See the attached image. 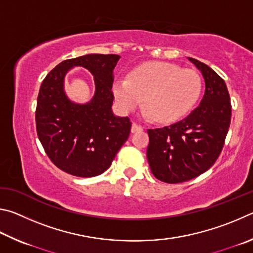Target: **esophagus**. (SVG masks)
Instances as JSON below:
<instances>
[{
	"label": "esophagus",
	"instance_id": "obj_1",
	"mask_svg": "<svg viewBox=\"0 0 253 253\" xmlns=\"http://www.w3.org/2000/svg\"><path fill=\"white\" fill-rule=\"evenodd\" d=\"M142 130H143L142 126H138V124H136V123H132V126H131V132H132V133H136V132L142 131Z\"/></svg>",
	"mask_w": 253,
	"mask_h": 253
}]
</instances>
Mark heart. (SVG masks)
Here are the masks:
<instances>
[{
  "label": "heart",
  "instance_id": "heart-1",
  "mask_svg": "<svg viewBox=\"0 0 253 253\" xmlns=\"http://www.w3.org/2000/svg\"><path fill=\"white\" fill-rule=\"evenodd\" d=\"M202 82L197 72L169 62H151L118 79L112 92L119 109L131 113L142 104L158 122L171 123L184 118L201 95Z\"/></svg>",
  "mask_w": 253,
  "mask_h": 253
}]
</instances>
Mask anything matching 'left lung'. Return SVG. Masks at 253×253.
<instances>
[{
  "mask_svg": "<svg viewBox=\"0 0 253 253\" xmlns=\"http://www.w3.org/2000/svg\"><path fill=\"white\" fill-rule=\"evenodd\" d=\"M188 60L205 79L200 104L179 122L148 130L150 168L158 180L167 183L184 182L209 170L223 148L231 122V103L223 79L202 62Z\"/></svg>",
  "mask_w": 253,
  "mask_h": 253,
  "instance_id": "left-lung-1",
  "label": "left lung"
}]
</instances>
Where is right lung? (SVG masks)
<instances>
[{
  "mask_svg": "<svg viewBox=\"0 0 253 253\" xmlns=\"http://www.w3.org/2000/svg\"><path fill=\"white\" fill-rule=\"evenodd\" d=\"M120 55L86 54L57 64L43 80L38 95L37 131L47 157L66 173L91 178L103 173L129 138L131 122L112 111L111 88ZM77 66L95 79L96 91L86 104L71 100L64 79Z\"/></svg>",
  "mask_w": 253,
  "mask_h": 253,
  "instance_id": "1",
  "label": "right lung"
}]
</instances>
